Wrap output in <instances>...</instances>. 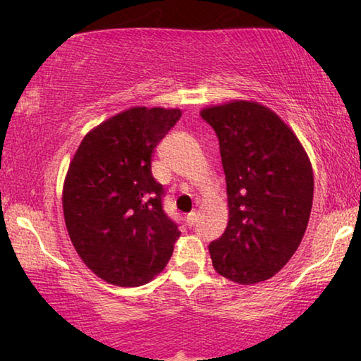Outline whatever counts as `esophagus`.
Returning a JSON list of instances; mask_svg holds the SVG:
<instances>
[{"instance_id":"esophagus-1","label":"esophagus","mask_w":361,"mask_h":361,"mask_svg":"<svg viewBox=\"0 0 361 361\" xmlns=\"http://www.w3.org/2000/svg\"><path fill=\"white\" fill-rule=\"evenodd\" d=\"M195 221H197V213H195V212L189 213V215L186 216V223H188L189 228H192V226L195 224Z\"/></svg>"}]
</instances>
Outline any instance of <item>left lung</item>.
Instances as JSON below:
<instances>
[{
  "instance_id": "1",
  "label": "left lung",
  "mask_w": 361,
  "mask_h": 361,
  "mask_svg": "<svg viewBox=\"0 0 361 361\" xmlns=\"http://www.w3.org/2000/svg\"><path fill=\"white\" fill-rule=\"evenodd\" d=\"M226 175L229 221L210 242L215 271L252 285L276 276L299 247L314 199L312 166L301 142L264 105L234 100L207 106Z\"/></svg>"
}]
</instances>
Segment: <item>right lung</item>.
Wrapping results in <instances>:
<instances>
[{
  "mask_svg": "<svg viewBox=\"0 0 361 361\" xmlns=\"http://www.w3.org/2000/svg\"><path fill=\"white\" fill-rule=\"evenodd\" d=\"M180 118L176 108L126 109L90 130L70 162L66 231L84 264L108 283H148L173 253L180 231L162 210L151 156Z\"/></svg>",
  "mask_w": 361,
  "mask_h": 361,
  "instance_id": "right-lung-1",
  "label": "right lung"
}]
</instances>
